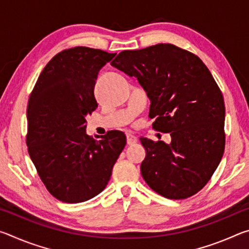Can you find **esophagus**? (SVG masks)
I'll return each instance as SVG.
<instances>
[{"mask_svg":"<svg viewBox=\"0 0 249 249\" xmlns=\"http://www.w3.org/2000/svg\"><path fill=\"white\" fill-rule=\"evenodd\" d=\"M126 142H127V145H134L137 142V138L132 134L126 135Z\"/></svg>","mask_w":249,"mask_h":249,"instance_id":"obj_1","label":"esophagus"}]
</instances>
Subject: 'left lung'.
Instances as JSON below:
<instances>
[{"mask_svg":"<svg viewBox=\"0 0 249 249\" xmlns=\"http://www.w3.org/2000/svg\"><path fill=\"white\" fill-rule=\"evenodd\" d=\"M111 65L138 80L150 100L153 127L171 136L170 144L141 137L146 183L168 199L196 195L216 170L225 146L224 100L208 67L171 44L124 50Z\"/></svg>","mask_w":249,"mask_h":249,"instance_id":"obj_1","label":"left lung"}]
</instances>
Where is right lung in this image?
<instances>
[{
    "label": "right lung",
    "instance_id": "1",
    "mask_svg": "<svg viewBox=\"0 0 249 249\" xmlns=\"http://www.w3.org/2000/svg\"><path fill=\"white\" fill-rule=\"evenodd\" d=\"M115 54L89 47L66 49L46 65L29 96L28 154L47 190L66 203L102 192L126 145L120 130L96 136L99 141L86 132V116L98 107L99 71Z\"/></svg>",
    "mask_w": 249,
    "mask_h": 249
}]
</instances>
